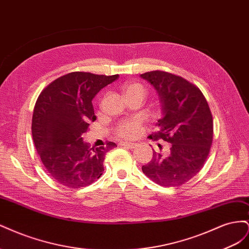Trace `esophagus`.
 <instances>
[{"label": "esophagus", "instance_id": "obj_1", "mask_svg": "<svg viewBox=\"0 0 249 249\" xmlns=\"http://www.w3.org/2000/svg\"><path fill=\"white\" fill-rule=\"evenodd\" d=\"M120 145L125 146V147H129V148H134V147H136L137 144H135V143H132V142L124 141V142H120Z\"/></svg>", "mask_w": 249, "mask_h": 249}]
</instances>
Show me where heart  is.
I'll return each instance as SVG.
<instances>
[{
	"mask_svg": "<svg viewBox=\"0 0 249 249\" xmlns=\"http://www.w3.org/2000/svg\"><path fill=\"white\" fill-rule=\"evenodd\" d=\"M123 92L125 97L138 95L143 100L146 95V89L140 83H127V84H124L123 86ZM139 127L140 122L138 119L125 120V122H123L117 126L116 133L120 137L132 139L138 135Z\"/></svg>",
	"mask_w": 249,
	"mask_h": 249,
	"instance_id": "obj_1",
	"label": "heart"
}]
</instances>
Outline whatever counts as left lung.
Returning a JSON list of instances; mask_svg holds the SVG:
<instances>
[{
    "mask_svg": "<svg viewBox=\"0 0 249 249\" xmlns=\"http://www.w3.org/2000/svg\"><path fill=\"white\" fill-rule=\"evenodd\" d=\"M159 96L162 117L148 138L170 143L167 157L154 150L143 165L144 175L158 185L178 187L187 183L205 164L213 140V118L205 96L192 83L166 71L140 74Z\"/></svg>",
    "mask_w": 249,
    "mask_h": 249,
    "instance_id": "left-lung-1",
    "label": "left lung"
}]
</instances>
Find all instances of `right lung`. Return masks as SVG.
Instances as JSON below:
<instances>
[{
  "instance_id": "1",
  "label": "right lung",
  "mask_w": 249,
  "mask_h": 249,
  "mask_svg": "<svg viewBox=\"0 0 249 249\" xmlns=\"http://www.w3.org/2000/svg\"><path fill=\"white\" fill-rule=\"evenodd\" d=\"M117 79L118 74L74 71L53 81L39 94L32 136L42 164L57 183L74 189L92 184L103 175L105 156L116 144L90 147L82 135L96 119L94 96Z\"/></svg>"
}]
</instances>
